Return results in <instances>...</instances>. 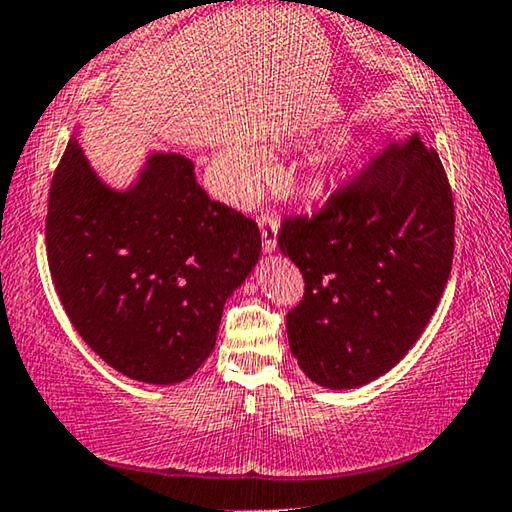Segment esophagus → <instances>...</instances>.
I'll return each mask as SVG.
<instances>
[{"mask_svg":"<svg viewBox=\"0 0 512 512\" xmlns=\"http://www.w3.org/2000/svg\"><path fill=\"white\" fill-rule=\"evenodd\" d=\"M259 232H262V248L264 253H273L278 243V220L271 213H262L257 218Z\"/></svg>","mask_w":512,"mask_h":512,"instance_id":"1","label":"esophagus"}]
</instances>
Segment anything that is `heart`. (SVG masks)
Here are the masks:
<instances>
[{
    "mask_svg": "<svg viewBox=\"0 0 512 512\" xmlns=\"http://www.w3.org/2000/svg\"><path fill=\"white\" fill-rule=\"evenodd\" d=\"M229 169H232L234 185L241 187V190H250L259 181V176H262L264 162L253 150H236Z\"/></svg>",
    "mask_w": 512,
    "mask_h": 512,
    "instance_id": "obj_1",
    "label": "heart"
}]
</instances>
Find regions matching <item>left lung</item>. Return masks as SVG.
<instances>
[{"label":"left lung","mask_w":512,"mask_h":512,"mask_svg":"<svg viewBox=\"0 0 512 512\" xmlns=\"http://www.w3.org/2000/svg\"><path fill=\"white\" fill-rule=\"evenodd\" d=\"M278 248L306 283L287 313L301 371L329 390L380 378L413 348L450 278L455 204L438 153L417 136L392 143L313 218H285Z\"/></svg>","instance_id":"obj_1"}]
</instances>
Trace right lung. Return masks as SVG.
Wrapping results in <instances>:
<instances>
[{
  "mask_svg": "<svg viewBox=\"0 0 512 512\" xmlns=\"http://www.w3.org/2000/svg\"><path fill=\"white\" fill-rule=\"evenodd\" d=\"M46 250L71 325L106 364L150 385L190 378L225 301L255 269V220L213 201L176 153L111 190L71 136L48 194Z\"/></svg>",
  "mask_w": 512,
  "mask_h": 512,
  "instance_id": "add662e5",
  "label": "right lung"
}]
</instances>
